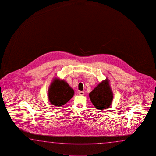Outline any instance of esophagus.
Segmentation results:
<instances>
[{"label": "esophagus", "mask_w": 156, "mask_h": 156, "mask_svg": "<svg viewBox=\"0 0 156 156\" xmlns=\"http://www.w3.org/2000/svg\"><path fill=\"white\" fill-rule=\"evenodd\" d=\"M84 94H85V93H84L83 91H79V94L80 95H83Z\"/></svg>", "instance_id": "34e87169"}]
</instances>
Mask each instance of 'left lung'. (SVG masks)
Here are the masks:
<instances>
[{
	"label": "left lung",
	"mask_w": 156,
	"mask_h": 156,
	"mask_svg": "<svg viewBox=\"0 0 156 156\" xmlns=\"http://www.w3.org/2000/svg\"><path fill=\"white\" fill-rule=\"evenodd\" d=\"M89 97L96 109L100 110L108 108L113 99V93L109 85V80L106 79L100 83L89 93Z\"/></svg>",
	"instance_id": "8db88e82"
}]
</instances>
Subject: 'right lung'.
I'll use <instances>...</instances> for the list:
<instances>
[{
  "instance_id": "obj_1",
  "label": "right lung",
  "mask_w": 156,
  "mask_h": 156,
  "mask_svg": "<svg viewBox=\"0 0 156 156\" xmlns=\"http://www.w3.org/2000/svg\"><path fill=\"white\" fill-rule=\"evenodd\" d=\"M73 95V90L66 82L56 79L51 84L48 94L50 103L57 106L65 104Z\"/></svg>"
}]
</instances>
